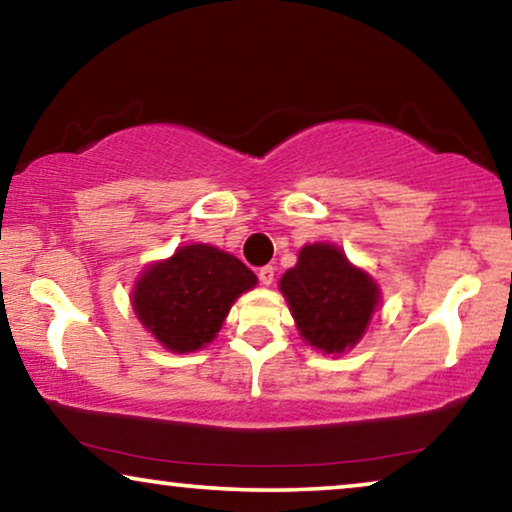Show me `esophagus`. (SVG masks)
<instances>
[{"label":"esophagus","instance_id":"1","mask_svg":"<svg viewBox=\"0 0 512 512\" xmlns=\"http://www.w3.org/2000/svg\"><path fill=\"white\" fill-rule=\"evenodd\" d=\"M258 279H261V284L270 286L275 282V268H272V265H263V268L258 270Z\"/></svg>","mask_w":512,"mask_h":512}]
</instances>
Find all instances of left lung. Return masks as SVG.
Listing matches in <instances>:
<instances>
[{
	"label": "left lung",
	"mask_w": 512,
	"mask_h": 512,
	"mask_svg": "<svg viewBox=\"0 0 512 512\" xmlns=\"http://www.w3.org/2000/svg\"><path fill=\"white\" fill-rule=\"evenodd\" d=\"M279 291L300 338L326 354L352 349L380 303L373 277L354 268L338 247L321 242L300 249L296 268L284 272Z\"/></svg>",
	"instance_id": "1"
}]
</instances>
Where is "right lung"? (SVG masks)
<instances>
[{
    "label": "right lung",
    "instance_id": "add662e5",
    "mask_svg": "<svg viewBox=\"0 0 512 512\" xmlns=\"http://www.w3.org/2000/svg\"><path fill=\"white\" fill-rule=\"evenodd\" d=\"M254 286L256 275L240 258L209 244H188L142 272L132 307L160 345L184 354L212 342L235 300Z\"/></svg>",
    "mask_w": 512,
    "mask_h": 512
}]
</instances>
